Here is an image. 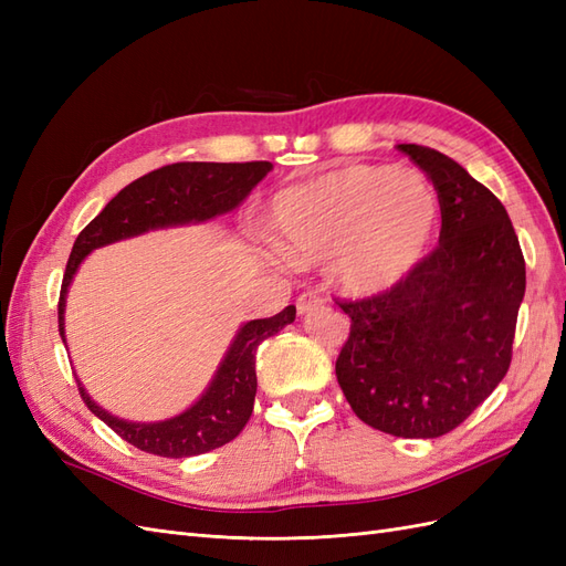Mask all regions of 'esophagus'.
<instances>
[{
    "label": "esophagus",
    "instance_id": "1",
    "mask_svg": "<svg viewBox=\"0 0 566 566\" xmlns=\"http://www.w3.org/2000/svg\"><path fill=\"white\" fill-rule=\"evenodd\" d=\"M323 302H325V297L321 293H316V290H310V293H302L297 297V312L300 314H310V312L318 310Z\"/></svg>",
    "mask_w": 566,
    "mask_h": 566
}]
</instances>
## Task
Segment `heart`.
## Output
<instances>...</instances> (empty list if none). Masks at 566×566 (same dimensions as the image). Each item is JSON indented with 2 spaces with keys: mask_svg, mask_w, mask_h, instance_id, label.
Instances as JSON below:
<instances>
[{
  "mask_svg": "<svg viewBox=\"0 0 566 566\" xmlns=\"http://www.w3.org/2000/svg\"><path fill=\"white\" fill-rule=\"evenodd\" d=\"M437 224L434 188L385 165L335 167L285 188L271 205V227L290 260L333 262L354 295L397 285L430 250Z\"/></svg>",
  "mask_w": 566,
  "mask_h": 566,
  "instance_id": "heart-1",
  "label": "heart"
}]
</instances>
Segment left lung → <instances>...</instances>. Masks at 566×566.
Wrapping results in <instances>:
<instances>
[{"mask_svg": "<svg viewBox=\"0 0 566 566\" xmlns=\"http://www.w3.org/2000/svg\"><path fill=\"white\" fill-rule=\"evenodd\" d=\"M397 148L434 184L439 245L382 293L335 300L352 318L335 373L373 430L437 439L505 378L526 266L503 202L484 184L434 148Z\"/></svg>", "mask_w": 566, "mask_h": 566, "instance_id": "obj_1", "label": "left lung"}]
</instances>
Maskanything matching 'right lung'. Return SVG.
Returning a JSON list of instances; mask_svg holds the SVG:
<instances>
[{
    "label": "right lung",
    "mask_w": 566,
    "mask_h": 566,
    "mask_svg": "<svg viewBox=\"0 0 566 566\" xmlns=\"http://www.w3.org/2000/svg\"><path fill=\"white\" fill-rule=\"evenodd\" d=\"M273 169L266 160L254 163H175L139 177L125 186L96 219H92L77 235L67 256L61 297H59V331L63 337L65 293L77 266L92 250L139 235L150 229L205 221L238 208L252 188ZM295 321V306L271 318L245 323L235 335L231 349L221 361L212 385L202 397L184 410L181 416L165 422H125L104 408H98L90 394L77 382L80 397L96 418L123 437L132 447L163 458H188L224 447L243 432L252 416L256 373V347L271 335Z\"/></svg>",
    "instance_id": "right-lung-1"
}]
</instances>
